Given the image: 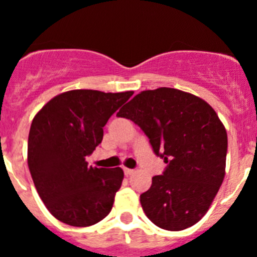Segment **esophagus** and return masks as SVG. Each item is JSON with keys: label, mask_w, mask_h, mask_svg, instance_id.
Returning <instances> with one entry per match:
<instances>
[{"label": "esophagus", "mask_w": 257, "mask_h": 257, "mask_svg": "<svg viewBox=\"0 0 257 257\" xmlns=\"http://www.w3.org/2000/svg\"><path fill=\"white\" fill-rule=\"evenodd\" d=\"M123 171H124V175H126V176H128V175L134 174V170H131V169H126V167H124V169H123Z\"/></svg>", "instance_id": "34e87169"}]
</instances>
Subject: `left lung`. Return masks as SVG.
I'll return each mask as SVG.
<instances>
[{"mask_svg":"<svg viewBox=\"0 0 257 257\" xmlns=\"http://www.w3.org/2000/svg\"><path fill=\"white\" fill-rule=\"evenodd\" d=\"M117 115L138 124L167 163L140 196L145 215L166 230L194 225L225 176L228 135L219 115L201 97L170 87L142 91Z\"/></svg>","mask_w":257,"mask_h":257,"instance_id":"8db88e82","label":"left lung"}]
</instances>
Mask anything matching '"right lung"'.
Segmentation results:
<instances>
[{"instance_id":"obj_1","label":"right lung","mask_w":257,"mask_h":257,"mask_svg":"<svg viewBox=\"0 0 257 257\" xmlns=\"http://www.w3.org/2000/svg\"><path fill=\"white\" fill-rule=\"evenodd\" d=\"M133 94L72 90L52 97L33 118L29 171L38 196L61 222L90 226L112 210L123 171L91 167L86 157L103 140L110 115Z\"/></svg>"}]
</instances>
